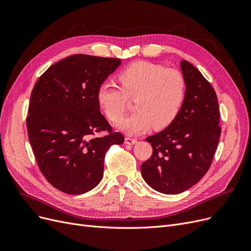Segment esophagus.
<instances>
[{
    "label": "esophagus",
    "instance_id": "obj_1",
    "mask_svg": "<svg viewBox=\"0 0 251 251\" xmlns=\"http://www.w3.org/2000/svg\"><path fill=\"white\" fill-rule=\"evenodd\" d=\"M125 142H126V144H128V146H133V144H135L136 142H137V139L132 138V137H126V138L125 139Z\"/></svg>",
    "mask_w": 251,
    "mask_h": 251
}]
</instances>
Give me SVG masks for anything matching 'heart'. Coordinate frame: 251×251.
<instances>
[{
    "label": "heart",
    "instance_id": "heart-1",
    "mask_svg": "<svg viewBox=\"0 0 251 251\" xmlns=\"http://www.w3.org/2000/svg\"><path fill=\"white\" fill-rule=\"evenodd\" d=\"M120 87L102 81L96 92L98 105L112 123L123 119L127 97L134 100L137 111L125 118L118 128L128 135H139L154 126L160 130L176 118L185 97L186 83L176 69L151 63H136L118 75Z\"/></svg>",
    "mask_w": 251,
    "mask_h": 251
}]
</instances>
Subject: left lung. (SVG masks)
Segmentation results:
<instances>
[{
	"label": "left lung",
	"mask_w": 251,
	"mask_h": 251,
	"mask_svg": "<svg viewBox=\"0 0 251 251\" xmlns=\"http://www.w3.org/2000/svg\"><path fill=\"white\" fill-rule=\"evenodd\" d=\"M180 68L186 83L183 103L168 127L146 139L153 154L141 165L144 181L166 195L187 191L206 174L221 135L215 90L191 63L181 60Z\"/></svg>",
	"instance_id": "1"
}]
</instances>
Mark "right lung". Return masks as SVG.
I'll use <instances>...</instances> for the list:
<instances>
[{
	"label": "right lung",
	"mask_w": 251,
	"mask_h": 251,
	"mask_svg": "<svg viewBox=\"0 0 251 251\" xmlns=\"http://www.w3.org/2000/svg\"><path fill=\"white\" fill-rule=\"evenodd\" d=\"M121 59L86 54L52 65L30 97L27 130L35 160L49 183L69 195L94 188L103 176L105 151L125 137L100 111L96 92ZM102 130L109 133L96 136Z\"/></svg>",
	"instance_id": "right-lung-1"
}]
</instances>
